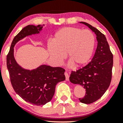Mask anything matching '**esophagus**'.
I'll return each instance as SVG.
<instances>
[{
    "mask_svg": "<svg viewBox=\"0 0 123 123\" xmlns=\"http://www.w3.org/2000/svg\"><path fill=\"white\" fill-rule=\"evenodd\" d=\"M65 77H66V80H69V74L68 73V72H65Z\"/></svg>",
    "mask_w": 123,
    "mask_h": 123,
    "instance_id": "1",
    "label": "esophagus"
}]
</instances>
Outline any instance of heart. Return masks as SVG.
I'll return each mask as SVG.
<instances>
[{"instance_id": "b5f03b06", "label": "heart", "mask_w": 123, "mask_h": 123, "mask_svg": "<svg viewBox=\"0 0 123 123\" xmlns=\"http://www.w3.org/2000/svg\"><path fill=\"white\" fill-rule=\"evenodd\" d=\"M95 37L90 31L74 27L61 28L55 33L48 44L50 58L60 65L67 53L69 60L75 66L85 65L92 56Z\"/></svg>"}]
</instances>
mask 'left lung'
Masks as SVG:
<instances>
[{"label": "left lung", "instance_id": "8db88e82", "mask_svg": "<svg viewBox=\"0 0 123 123\" xmlns=\"http://www.w3.org/2000/svg\"><path fill=\"white\" fill-rule=\"evenodd\" d=\"M80 23L86 25L95 33L98 44L91 62L82 68L72 72L69 80L73 84L84 87L86 95L79 100L83 104H90L101 98L109 87L113 60L105 35L88 23Z\"/></svg>", "mask_w": 123, "mask_h": 123}]
</instances>
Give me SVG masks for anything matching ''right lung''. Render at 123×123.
<instances>
[{"label": "right lung", "mask_w": 123, "mask_h": 123, "mask_svg": "<svg viewBox=\"0 0 123 123\" xmlns=\"http://www.w3.org/2000/svg\"><path fill=\"white\" fill-rule=\"evenodd\" d=\"M42 28L40 25H29L24 28L14 38L7 55V67L15 92L26 102L37 106L45 105L52 99L56 84L65 80V69L46 65L35 69H25L15 61L14 47L26 36L40 33Z\"/></svg>", "instance_id": "1"}]
</instances>
